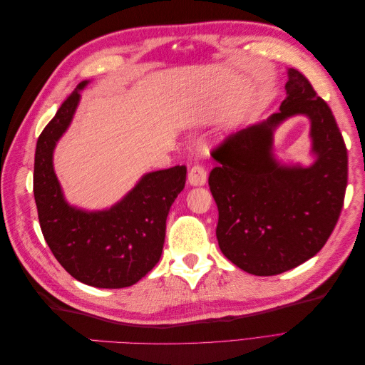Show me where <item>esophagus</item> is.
Here are the masks:
<instances>
[{"instance_id": "34e87169", "label": "esophagus", "mask_w": 365, "mask_h": 365, "mask_svg": "<svg viewBox=\"0 0 365 365\" xmlns=\"http://www.w3.org/2000/svg\"><path fill=\"white\" fill-rule=\"evenodd\" d=\"M189 182L192 185H204L207 182V170L200 164H195L189 170Z\"/></svg>"}]
</instances>
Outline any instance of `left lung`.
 <instances>
[{
    "label": "left lung",
    "instance_id": "8db88e82",
    "mask_svg": "<svg viewBox=\"0 0 365 365\" xmlns=\"http://www.w3.org/2000/svg\"><path fill=\"white\" fill-rule=\"evenodd\" d=\"M286 98L268 120L227 137L208 176L219 220L220 251L254 275H275L314 257L338 222L347 187V149L329 105L295 68ZM312 120L311 168L282 166L272 155V132L283 119Z\"/></svg>",
    "mask_w": 365,
    "mask_h": 365
}]
</instances>
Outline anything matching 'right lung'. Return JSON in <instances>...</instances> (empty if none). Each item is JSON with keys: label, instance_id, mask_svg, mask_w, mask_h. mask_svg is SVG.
I'll return each instance as SVG.
<instances>
[{"label": "right lung", "instance_id": "add662e5", "mask_svg": "<svg viewBox=\"0 0 365 365\" xmlns=\"http://www.w3.org/2000/svg\"><path fill=\"white\" fill-rule=\"evenodd\" d=\"M86 81L65 98L36 143L33 193L39 225L53 256L76 280L94 288H128L158 263L169 210L185 185V165L150 172L123 200L102 212L65 201L53 150L70 126Z\"/></svg>", "mask_w": 365, "mask_h": 365}]
</instances>
